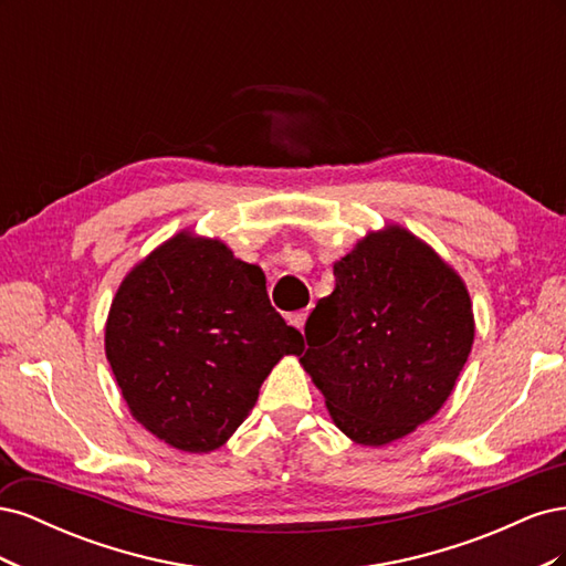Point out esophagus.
Instances as JSON below:
<instances>
[{"label":"esophagus","mask_w":566,"mask_h":566,"mask_svg":"<svg viewBox=\"0 0 566 566\" xmlns=\"http://www.w3.org/2000/svg\"><path fill=\"white\" fill-rule=\"evenodd\" d=\"M306 316H310V312H306V310H302V312H295V314H290V316H287V321H290V323H293L297 331H304V323H306Z\"/></svg>","instance_id":"esophagus-1"}]
</instances>
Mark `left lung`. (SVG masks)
Listing matches in <instances>:
<instances>
[{"instance_id":"1","label":"left lung","mask_w":566,"mask_h":566,"mask_svg":"<svg viewBox=\"0 0 566 566\" xmlns=\"http://www.w3.org/2000/svg\"><path fill=\"white\" fill-rule=\"evenodd\" d=\"M300 358L335 424L382 447L413 432L449 399L474 318L465 283L401 227L370 233L335 262L333 295L304 325Z\"/></svg>"}]
</instances>
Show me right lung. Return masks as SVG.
<instances>
[{
    "label": "right lung",
    "instance_id": "1",
    "mask_svg": "<svg viewBox=\"0 0 566 566\" xmlns=\"http://www.w3.org/2000/svg\"><path fill=\"white\" fill-rule=\"evenodd\" d=\"M302 349L300 331L269 302L262 269L191 233L132 269L106 323V356L132 416L188 453L219 449L279 358Z\"/></svg>",
    "mask_w": 566,
    "mask_h": 566
}]
</instances>
